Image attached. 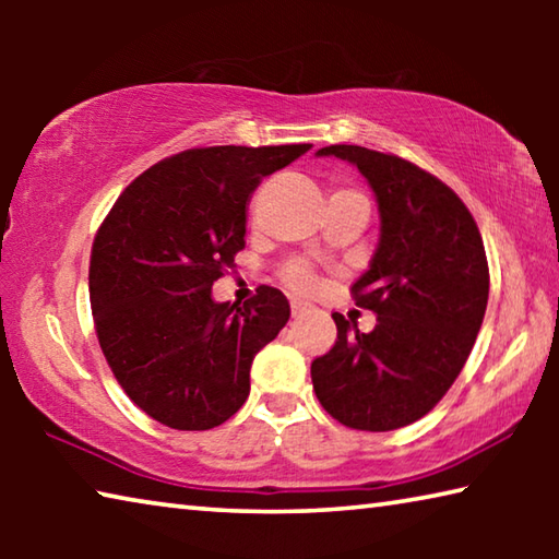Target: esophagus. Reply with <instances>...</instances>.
Here are the masks:
<instances>
[{
  "label": "esophagus",
  "mask_w": 559,
  "mask_h": 559,
  "mask_svg": "<svg viewBox=\"0 0 559 559\" xmlns=\"http://www.w3.org/2000/svg\"><path fill=\"white\" fill-rule=\"evenodd\" d=\"M290 313H293V318H300L302 313H306V302L290 300Z\"/></svg>",
  "instance_id": "34e87169"
}]
</instances>
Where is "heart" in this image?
I'll use <instances>...</instances> for the list:
<instances>
[{
    "instance_id": "heart-1",
    "label": "heart",
    "mask_w": 559,
    "mask_h": 559,
    "mask_svg": "<svg viewBox=\"0 0 559 559\" xmlns=\"http://www.w3.org/2000/svg\"><path fill=\"white\" fill-rule=\"evenodd\" d=\"M281 276H283V281H286L293 290L308 293V290L316 288V271L310 269L306 261H298V259L288 261L286 266L281 269Z\"/></svg>"
}]
</instances>
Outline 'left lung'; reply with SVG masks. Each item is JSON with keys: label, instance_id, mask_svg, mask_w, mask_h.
I'll return each instance as SVG.
<instances>
[{"label": "left lung", "instance_id": "obj_1", "mask_svg": "<svg viewBox=\"0 0 559 559\" xmlns=\"http://www.w3.org/2000/svg\"><path fill=\"white\" fill-rule=\"evenodd\" d=\"M357 165L380 204V243L349 293L377 313L372 333L333 313L335 345L310 365L323 409L359 431H392L429 414L451 390L488 306L478 224L439 177L392 153L330 145Z\"/></svg>", "mask_w": 559, "mask_h": 559}]
</instances>
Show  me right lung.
Here are the masks:
<instances>
[{"label": "right lung", "instance_id": "right-lung-1", "mask_svg": "<svg viewBox=\"0 0 559 559\" xmlns=\"http://www.w3.org/2000/svg\"><path fill=\"white\" fill-rule=\"evenodd\" d=\"M310 145L192 147L122 189L91 249L93 325L110 372L155 421L224 424L249 396L251 362L288 323L278 288L214 302L212 286L246 246V202Z\"/></svg>", "mask_w": 559, "mask_h": 559}]
</instances>
